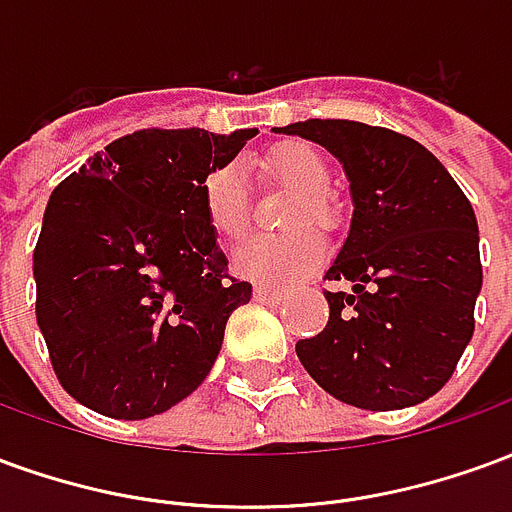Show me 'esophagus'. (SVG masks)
Masks as SVG:
<instances>
[{
	"mask_svg": "<svg viewBox=\"0 0 512 512\" xmlns=\"http://www.w3.org/2000/svg\"><path fill=\"white\" fill-rule=\"evenodd\" d=\"M255 301H260V304H279V301H282V290L266 288V285H257Z\"/></svg>",
	"mask_w": 512,
	"mask_h": 512,
	"instance_id": "esophagus-1",
	"label": "esophagus"
}]
</instances>
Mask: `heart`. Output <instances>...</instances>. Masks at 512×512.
Masks as SVG:
<instances>
[{
  "label": "heart",
  "mask_w": 512,
  "mask_h": 512,
  "mask_svg": "<svg viewBox=\"0 0 512 512\" xmlns=\"http://www.w3.org/2000/svg\"><path fill=\"white\" fill-rule=\"evenodd\" d=\"M263 175L271 183L296 194L285 216V227L293 230L279 238H252L238 246L233 271L238 277L260 285H296L310 277L326 257V241L315 228L337 224V205L329 197L332 172L326 158L307 142H282L263 156ZM202 211L213 233L224 241H238L249 230V194L238 164H219L202 180Z\"/></svg>",
  "instance_id": "obj_1"
}]
</instances>
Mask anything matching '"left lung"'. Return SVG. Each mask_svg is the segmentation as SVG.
Instances as JSON below:
<instances>
[{"label": "left lung", "mask_w": 512, "mask_h": 512, "mask_svg": "<svg viewBox=\"0 0 512 512\" xmlns=\"http://www.w3.org/2000/svg\"><path fill=\"white\" fill-rule=\"evenodd\" d=\"M323 145L351 180L354 219L323 290L329 323L296 343L318 386L370 411L417 406L450 381L483 288L472 202L428 147L356 120L279 128Z\"/></svg>", "instance_id": "1"}]
</instances>
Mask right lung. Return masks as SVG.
<instances>
[{
	"instance_id": "obj_1",
	"label": "right lung",
	"mask_w": 512,
	"mask_h": 512,
	"mask_svg": "<svg viewBox=\"0 0 512 512\" xmlns=\"http://www.w3.org/2000/svg\"><path fill=\"white\" fill-rule=\"evenodd\" d=\"M257 128L120 136L51 191L32 271L35 315L62 389L104 417L147 419L211 373L252 285L202 211V180Z\"/></svg>"
}]
</instances>
